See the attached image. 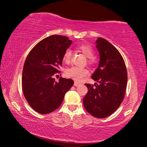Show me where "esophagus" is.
I'll list each match as a JSON object with an SVG mask.
<instances>
[{
  "instance_id": "obj_1",
  "label": "esophagus",
  "mask_w": 147,
  "mask_h": 147,
  "mask_svg": "<svg viewBox=\"0 0 147 147\" xmlns=\"http://www.w3.org/2000/svg\"><path fill=\"white\" fill-rule=\"evenodd\" d=\"M74 86H80V83H78V82H74Z\"/></svg>"
}]
</instances>
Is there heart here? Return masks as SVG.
<instances>
[{
  "mask_svg": "<svg viewBox=\"0 0 147 147\" xmlns=\"http://www.w3.org/2000/svg\"><path fill=\"white\" fill-rule=\"evenodd\" d=\"M80 52H82L86 57L89 58L90 63H93L94 62V50L90 45L86 44H81L78 47ZM71 51L70 49H67L63 55V61L64 63H69L71 61ZM88 74V70L86 68L78 67H71L66 69L65 75L68 78H71L76 82H80L83 78Z\"/></svg>",
  "mask_w": 147,
  "mask_h": 147,
  "instance_id": "heart-1",
  "label": "heart"
}]
</instances>
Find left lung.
<instances>
[{
  "label": "left lung",
  "instance_id": "8db88e82",
  "mask_svg": "<svg viewBox=\"0 0 147 147\" xmlns=\"http://www.w3.org/2000/svg\"><path fill=\"white\" fill-rule=\"evenodd\" d=\"M96 47L100 61L92 78L97 83L86 84L88 92L84 98V106L88 113L104 118L114 113L124 99L127 84V71L121 54L107 40L98 38Z\"/></svg>",
  "mask_w": 147,
  "mask_h": 147
}]
</instances>
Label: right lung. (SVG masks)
Wrapping results in <instances>:
<instances>
[{"label": "right lung", "mask_w": 147, "mask_h": 147, "mask_svg": "<svg viewBox=\"0 0 147 147\" xmlns=\"http://www.w3.org/2000/svg\"><path fill=\"white\" fill-rule=\"evenodd\" d=\"M71 43L65 36H49L39 42L26 58L22 76L23 92L28 103L38 113L49 114L57 109L74 85L71 79L60 78L56 82L53 78Z\"/></svg>", "instance_id": "add662e5"}]
</instances>
